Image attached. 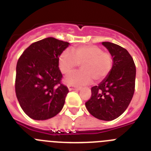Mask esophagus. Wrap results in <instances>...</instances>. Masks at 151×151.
Here are the masks:
<instances>
[{"instance_id":"esophagus-1","label":"esophagus","mask_w":151,"mask_h":151,"mask_svg":"<svg viewBox=\"0 0 151 151\" xmlns=\"http://www.w3.org/2000/svg\"><path fill=\"white\" fill-rule=\"evenodd\" d=\"M68 88H69V91H73V90H80L79 88L76 87V86H73V85H68Z\"/></svg>"}]
</instances>
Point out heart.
Returning a JSON list of instances; mask_svg holds the SVG:
<instances>
[{
  "mask_svg": "<svg viewBox=\"0 0 151 151\" xmlns=\"http://www.w3.org/2000/svg\"><path fill=\"white\" fill-rule=\"evenodd\" d=\"M78 64L81 70L74 73L66 79V82L78 86L90 84L94 79L101 82L110 75L113 66L111 54L104 52L95 45L80 46L72 49V51L65 50L60 54L58 65L61 73L69 75Z\"/></svg>",
  "mask_w": 151,
  "mask_h": 151,
  "instance_id": "obj_1",
  "label": "heart"
}]
</instances>
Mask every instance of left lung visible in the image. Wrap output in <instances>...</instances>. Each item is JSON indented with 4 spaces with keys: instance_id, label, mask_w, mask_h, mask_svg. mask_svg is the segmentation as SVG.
Here are the masks:
<instances>
[{
    "instance_id": "obj_1",
    "label": "left lung",
    "mask_w": 151,
    "mask_h": 151,
    "mask_svg": "<svg viewBox=\"0 0 151 151\" xmlns=\"http://www.w3.org/2000/svg\"><path fill=\"white\" fill-rule=\"evenodd\" d=\"M102 45L113 57V69L102 82L91 88V95L85 106L93 116L111 121L122 115L132 99L136 68L126 49L107 41Z\"/></svg>"
}]
</instances>
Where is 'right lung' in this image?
I'll return each instance as SVG.
<instances>
[{
    "label": "right lung",
    "instance_id": "obj_1",
    "mask_svg": "<svg viewBox=\"0 0 151 151\" xmlns=\"http://www.w3.org/2000/svg\"><path fill=\"white\" fill-rule=\"evenodd\" d=\"M69 45L50 37L32 44L19 58L16 94L21 108L30 118L48 119L63 107L69 89L61 82L58 58Z\"/></svg>",
    "mask_w": 151,
    "mask_h": 151
}]
</instances>
